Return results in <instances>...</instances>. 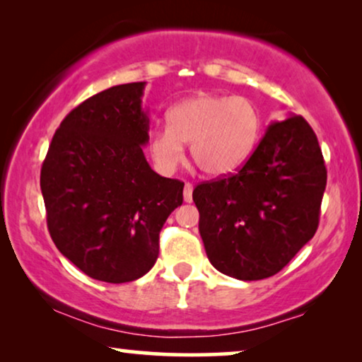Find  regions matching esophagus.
I'll use <instances>...</instances> for the list:
<instances>
[{"mask_svg": "<svg viewBox=\"0 0 362 362\" xmlns=\"http://www.w3.org/2000/svg\"><path fill=\"white\" fill-rule=\"evenodd\" d=\"M182 197H185V202H191L192 201V185H191V182H186V185H185Z\"/></svg>", "mask_w": 362, "mask_h": 362, "instance_id": "1", "label": "esophagus"}]
</instances>
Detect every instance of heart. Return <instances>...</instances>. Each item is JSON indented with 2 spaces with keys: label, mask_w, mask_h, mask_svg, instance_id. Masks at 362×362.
I'll list each match as a JSON object with an SVG mask.
<instances>
[{
  "label": "heart",
  "mask_w": 362,
  "mask_h": 362,
  "mask_svg": "<svg viewBox=\"0 0 362 362\" xmlns=\"http://www.w3.org/2000/svg\"><path fill=\"white\" fill-rule=\"evenodd\" d=\"M168 128L150 135V153L161 173H173L189 145L191 158L207 176L235 173L259 143L262 113L247 97L201 92L173 105Z\"/></svg>",
  "instance_id": "b5f03b06"
}]
</instances>
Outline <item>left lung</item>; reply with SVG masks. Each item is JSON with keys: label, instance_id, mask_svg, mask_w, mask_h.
I'll return each instance as SVG.
<instances>
[{"label": "left lung", "instance_id": "obj_1", "mask_svg": "<svg viewBox=\"0 0 362 362\" xmlns=\"http://www.w3.org/2000/svg\"><path fill=\"white\" fill-rule=\"evenodd\" d=\"M326 166L308 122H272L244 168L196 186L207 259L237 280L279 274L318 229Z\"/></svg>", "mask_w": 362, "mask_h": 362}]
</instances>
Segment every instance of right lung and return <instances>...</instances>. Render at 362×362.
<instances>
[{
    "label": "right lung",
    "mask_w": 362,
    "mask_h": 362,
    "mask_svg": "<svg viewBox=\"0 0 362 362\" xmlns=\"http://www.w3.org/2000/svg\"><path fill=\"white\" fill-rule=\"evenodd\" d=\"M146 82L87 98L64 118L41 170L47 227L59 252L90 279L138 280L155 265L160 230L185 182L148 165Z\"/></svg>",
    "instance_id": "obj_1"
}]
</instances>
